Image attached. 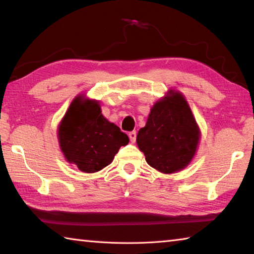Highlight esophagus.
I'll use <instances>...</instances> for the list:
<instances>
[{
  "mask_svg": "<svg viewBox=\"0 0 254 254\" xmlns=\"http://www.w3.org/2000/svg\"><path fill=\"white\" fill-rule=\"evenodd\" d=\"M128 137H130V141L132 143H134L135 142V139H136V132L135 131H131V132H128Z\"/></svg>",
  "mask_w": 254,
  "mask_h": 254,
  "instance_id": "esophagus-1",
  "label": "esophagus"
}]
</instances>
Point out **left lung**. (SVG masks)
Instances as JSON below:
<instances>
[{"mask_svg": "<svg viewBox=\"0 0 254 254\" xmlns=\"http://www.w3.org/2000/svg\"><path fill=\"white\" fill-rule=\"evenodd\" d=\"M199 137V127L186 98L170 89L152 106L147 124L137 133L136 143L149 166L162 174H174L194 158Z\"/></svg>", "mask_w": 254, "mask_h": 254, "instance_id": "8db88e82", "label": "left lung"}]
</instances>
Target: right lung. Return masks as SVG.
Masks as SVG:
<instances>
[{"instance_id": "1", "label": "right lung", "mask_w": 254, "mask_h": 254, "mask_svg": "<svg viewBox=\"0 0 254 254\" xmlns=\"http://www.w3.org/2000/svg\"><path fill=\"white\" fill-rule=\"evenodd\" d=\"M58 140L66 160L87 174L109 166L128 143L126 133L103 117L100 103L81 96L71 102L60 122Z\"/></svg>"}]
</instances>
